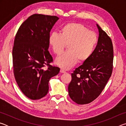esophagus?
Wrapping results in <instances>:
<instances>
[{"instance_id":"1","label":"esophagus","mask_w":126,"mask_h":126,"mask_svg":"<svg viewBox=\"0 0 126 126\" xmlns=\"http://www.w3.org/2000/svg\"><path fill=\"white\" fill-rule=\"evenodd\" d=\"M60 72H61V73H65V71L63 69H61Z\"/></svg>"}]
</instances>
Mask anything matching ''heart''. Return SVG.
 I'll use <instances>...</instances> for the list:
<instances>
[{
    "mask_svg": "<svg viewBox=\"0 0 126 126\" xmlns=\"http://www.w3.org/2000/svg\"><path fill=\"white\" fill-rule=\"evenodd\" d=\"M48 42L56 55H60L67 45V52L57 57L55 63L64 69H68L77 61L84 63L88 60L97 44L98 37L84 25L69 23L61 27L60 34L51 33Z\"/></svg>",
    "mask_w": 126,
    "mask_h": 126,
    "instance_id": "1",
    "label": "heart"
}]
</instances>
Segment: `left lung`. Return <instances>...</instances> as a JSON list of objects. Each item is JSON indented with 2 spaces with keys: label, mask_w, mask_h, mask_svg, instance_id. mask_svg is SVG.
<instances>
[{
  "label": "left lung",
  "mask_w": 126,
  "mask_h": 126,
  "mask_svg": "<svg viewBox=\"0 0 126 126\" xmlns=\"http://www.w3.org/2000/svg\"><path fill=\"white\" fill-rule=\"evenodd\" d=\"M97 45L88 60L72 73L68 86L71 98L79 104L91 103L99 96L110 77L113 69V49L112 40L97 24Z\"/></svg>",
  "instance_id": "1"
}]
</instances>
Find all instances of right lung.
Wrapping results in <instances>:
<instances>
[{
  "label": "right lung",
  "mask_w": 126,
  "mask_h": 126,
  "mask_svg": "<svg viewBox=\"0 0 126 126\" xmlns=\"http://www.w3.org/2000/svg\"><path fill=\"white\" fill-rule=\"evenodd\" d=\"M58 17L34 14L19 28L13 49V63L16 82L23 94L33 100L48 93L49 81L60 68L49 63L53 58L48 51V38ZM46 65L48 68H44Z\"/></svg>",
  "instance_id": "1"
}]
</instances>
